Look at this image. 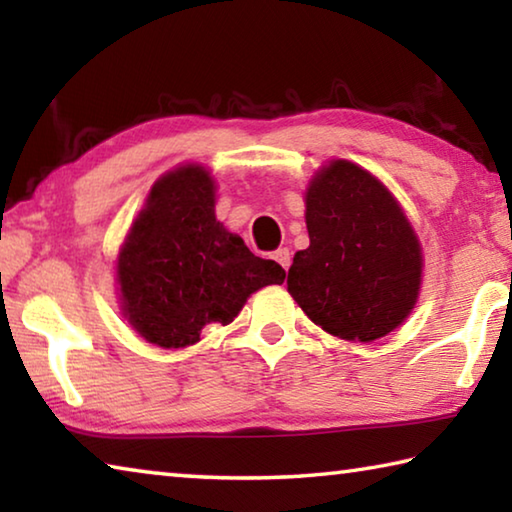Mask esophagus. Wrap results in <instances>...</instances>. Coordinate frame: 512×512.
<instances>
[{
    "label": "esophagus",
    "instance_id": "obj_1",
    "mask_svg": "<svg viewBox=\"0 0 512 512\" xmlns=\"http://www.w3.org/2000/svg\"><path fill=\"white\" fill-rule=\"evenodd\" d=\"M273 259L284 268V271H289V266H291V253H289V248H277L275 253H273Z\"/></svg>",
    "mask_w": 512,
    "mask_h": 512
}]
</instances>
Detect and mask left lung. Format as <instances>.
<instances>
[{"label": "left lung", "instance_id": "left-lung-1", "mask_svg": "<svg viewBox=\"0 0 512 512\" xmlns=\"http://www.w3.org/2000/svg\"><path fill=\"white\" fill-rule=\"evenodd\" d=\"M309 248L287 289L325 332L370 343L400 327L418 302L422 248L395 196L348 160H332L307 187Z\"/></svg>", "mask_w": 512, "mask_h": 512}]
</instances>
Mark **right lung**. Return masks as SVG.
Masks as SVG:
<instances>
[{
    "instance_id": "add662e5",
    "label": "right lung",
    "mask_w": 512,
    "mask_h": 512,
    "mask_svg": "<svg viewBox=\"0 0 512 512\" xmlns=\"http://www.w3.org/2000/svg\"><path fill=\"white\" fill-rule=\"evenodd\" d=\"M214 189L201 164L164 173L119 250L121 309L160 348L198 343L205 325L232 323L250 293L287 275L216 221Z\"/></svg>"
}]
</instances>
